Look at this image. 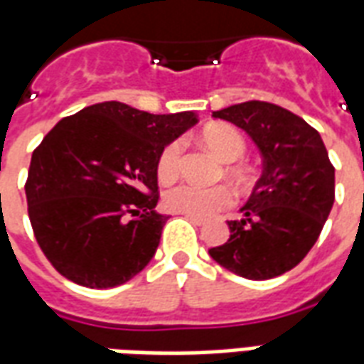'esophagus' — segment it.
<instances>
[{"instance_id":"esophagus-1","label":"esophagus","mask_w":364,"mask_h":364,"mask_svg":"<svg viewBox=\"0 0 364 364\" xmlns=\"http://www.w3.org/2000/svg\"><path fill=\"white\" fill-rule=\"evenodd\" d=\"M186 217V219H190L192 223H196V225H203L205 223V219L203 217H198V215H190V213H182Z\"/></svg>"}]
</instances>
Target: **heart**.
<instances>
[{"mask_svg": "<svg viewBox=\"0 0 364 364\" xmlns=\"http://www.w3.org/2000/svg\"><path fill=\"white\" fill-rule=\"evenodd\" d=\"M201 139L225 163H235L238 159H242L244 153H246V139L237 127L229 126V124H213V126L205 127L201 134ZM180 156H182L180 139H172L164 145L163 151L159 153V159H156V176L161 182H171L178 174ZM229 174L237 184H244L248 178L246 171L240 164H230ZM163 203L164 208L171 209L174 213L208 217V215L230 205L232 192L227 186L203 188V186L184 182V184L166 190L163 196Z\"/></svg>", "mask_w": 364, "mask_h": 364, "instance_id": "b5f03b06", "label": "heart"}]
</instances>
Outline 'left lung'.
Listing matches in <instances>:
<instances>
[{
    "label": "left lung",
    "mask_w": 364,
    "mask_h": 364,
    "mask_svg": "<svg viewBox=\"0 0 364 364\" xmlns=\"http://www.w3.org/2000/svg\"><path fill=\"white\" fill-rule=\"evenodd\" d=\"M250 135L264 156L262 178L209 256L246 279H272L299 266L316 244L336 200V168L322 137L301 116L248 100L213 112Z\"/></svg>",
    "instance_id": "8db88e82"
}]
</instances>
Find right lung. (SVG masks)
Returning <instances> with one entry per match:
<instances>
[{
  "label": "right lung",
  "instance_id": "add662e5",
  "mask_svg": "<svg viewBox=\"0 0 364 364\" xmlns=\"http://www.w3.org/2000/svg\"><path fill=\"white\" fill-rule=\"evenodd\" d=\"M198 122L100 102L58 122L33 151L25 182L36 242L58 273L91 289L118 287L155 256L166 215L156 159Z\"/></svg>",
  "mask_w": 364,
  "mask_h": 364
}]
</instances>
